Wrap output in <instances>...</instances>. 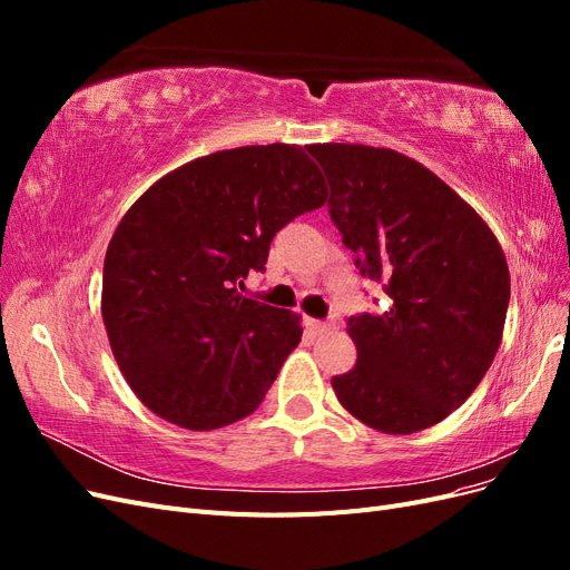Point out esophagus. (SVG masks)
Wrapping results in <instances>:
<instances>
[{
	"label": "esophagus",
	"mask_w": 570,
	"mask_h": 570,
	"mask_svg": "<svg viewBox=\"0 0 570 570\" xmlns=\"http://www.w3.org/2000/svg\"><path fill=\"white\" fill-rule=\"evenodd\" d=\"M308 331H312L314 335H327L333 331V323H327V321H308Z\"/></svg>",
	"instance_id": "1"
}]
</instances>
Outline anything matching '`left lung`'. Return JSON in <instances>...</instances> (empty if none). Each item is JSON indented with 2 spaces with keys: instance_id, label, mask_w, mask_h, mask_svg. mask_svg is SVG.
<instances>
[{
  "instance_id": "8db88e82",
  "label": "left lung",
  "mask_w": 570,
  "mask_h": 570,
  "mask_svg": "<svg viewBox=\"0 0 570 570\" xmlns=\"http://www.w3.org/2000/svg\"><path fill=\"white\" fill-rule=\"evenodd\" d=\"M331 183V216L358 271L392 304L347 323L352 371L340 404L387 435H411L459 409L492 366L511 281L502 245L473 206L416 159L387 147L308 145Z\"/></svg>"
}]
</instances>
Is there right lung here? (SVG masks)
I'll return each mask as SVG.
<instances>
[{
	"mask_svg": "<svg viewBox=\"0 0 570 570\" xmlns=\"http://www.w3.org/2000/svg\"><path fill=\"white\" fill-rule=\"evenodd\" d=\"M327 199L299 145L214 151L170 170L114 230L101 318L126 383L187 430L243 421L264 402L302 318L237 292L271 239Z\"/></svg>",
	"mask_w": 570,
	"mask_h": 570,
	"instance_id": "obj_1",
	"label": "right lung"
}]
</instances>
